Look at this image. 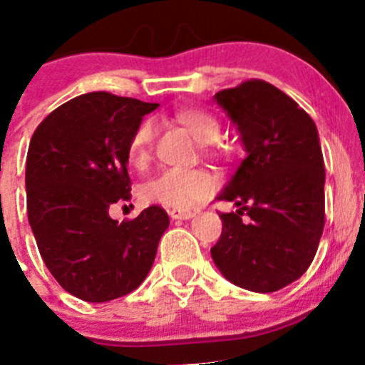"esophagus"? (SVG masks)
<instances>
[{
  "instance_id": "1",
  "label": "esophagus",
  "mask_w": 365,
  "mask_h": 365,
  "mask_svg": "<svg viewBox=\"0 0 365 365\" xmlns=\"http://www.w3.org/2000/svg\"><path fill=\"white\" fill-rule=\"evenodd\" d=\"M169 215H171V219H180V221H185V219L194 217L192 212L189 210H169Z\"/></svg>"
}]
</instances>
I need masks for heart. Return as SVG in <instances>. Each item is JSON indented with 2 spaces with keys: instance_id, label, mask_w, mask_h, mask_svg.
Masks as SVG:
<instances>
[{
  "instance_id": "heart-1",
  "label": "heart",
  "mask_w": 365,
  "mask_h": 365,
  "mask_svg": "<svg viewBox=\"0 0 365 365\" xmlns=\"http://www.w3.org/2000/svg\"><path fill=\"white\" fill-rule=\"evenodd\" d=\"M176 121L185 126L187 132L200 144H212L221 137V123L203 108H183L176 114ZM155 140V126L144 119L128 139V160L135 168H143L151 157ZM215 182L201 169H168L157 178L144 183L140 197L148 205H160L173 210H189L212 196Z\"/></svg>"
}]
</instances>
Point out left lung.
I'll return each instance as SVG.
<instances>
[{"label": "left lung", "mask_w": 365, "mask_h": 365, "mask_svg": "<svg viewBox=\"0 0 365 365\" xmlns=\"http://www.w3.org/2000/svg\"><path fill=\"white\" fill-rule=\"evenodd\" d=\"M214 100L237 125L246 158L217 196L239 210L219 215L222 232L212 258L237 287L280 291L309 269L323 235L324 162L316 123L264 80L242 81Z\"/></svg>", "instance_id": "8db88e82"}]
</instances>
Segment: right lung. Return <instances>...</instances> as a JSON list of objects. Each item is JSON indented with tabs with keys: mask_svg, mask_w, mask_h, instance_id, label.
<instances>
[{
	"mask_svg": "<svg viewBox=\"0 0 365 365\" xmlns=\"http://www.w3.org/2000/svg\"><path fill=\"white\" fill-rule=\"evenodd\" d=\"M157 107L110 93L81 94L55 108L30 140L28 221L46 267L83 302L135 291L169 226L157 205L132 221L108 215L112 205L130 200L128 139Z\"/></svg>",
	"mask_w": 365,
	"mask_h": 365,
	"instance_id": "1",
	"label": "right lung"
}]
</instances>
